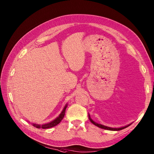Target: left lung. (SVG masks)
I'll use <instances>...</instances> for the list:
<instances>
[{
  "label": "left lung",
  "mask_w": 154,
  "mask_h": 154,
  "mask_svg": "<svg viewBox=\"0 0 154 154\" xmlns=\"http://www.w3.org/2000/svg\"><path fill=\"white\" fill-rule=\"evenodd\" d=\"M89 120H90L91 122H92L93 124H94V125H95V126H98V127L100 128L105 129V130H112V131H119V130H122V129L126 128H127L128 126H130V124H128V125L125 126H124V127L117 128H110V127H108V126H104V125H102V124H98V123H97V122H94V121H93L92 119H91V116H90L89 114Z\"/></svg>",
  "instance_id": "1"
}]
</instances>
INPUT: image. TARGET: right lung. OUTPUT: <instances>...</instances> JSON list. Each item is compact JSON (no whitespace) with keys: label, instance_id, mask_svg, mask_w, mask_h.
<instances>
[{"label":"right lung","instance_id":"add662e5","mask_svg":"<svg viewBox=\"0 0 154 154\" xmlns=\"http://www.w3.org/2000/svg\"><path fill=\"white\" fill-rule=\"evenodd\" d=\"M67 104H65V106L63 108V110H62L61 114H60V116L57 117L55 120H52L51 122L47 123V124H42V125H41V124H33V126L36 127L37 128H43V129H46V128H52V127L57 125V124L60 123L63 119L64 115H65V110H66V108L67 106Z\"/></svg>","mask_w":154,"mask_h":154}]
</instances>
